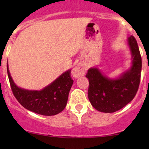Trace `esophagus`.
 <instances>
[{"label": "esophagus", "instance_id": "1", "mask_svg": "<svg viewBox=\"0 0 149 149\" xmlns=\"http://www.w3.org/2000/svg\"><path fill=\"white\" fill-rule=\"evenodd\" d=\"M86 71V67L83 63H79L76 65L73 69L72 74L75 78H79L80 76H83L85 75Z\"/></svg>", "mask_w": 149, "mask_h": 149}]
</instances>
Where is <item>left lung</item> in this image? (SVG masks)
Segmentation results:
<instances>
[{
  "mask_svg": "<svg viewBox=\"0 0 149 149\" xmlns=\"http://www.w3.org/2000/svg\"><path fill=\"white\" fill-rule=\"evenodd\" d=\"M127 45L132 55L130 68L118 78L110 79L97 68L88 70V97L97 110L111 113L124 107L132 101L137 93L141 80L142 67L141 54L137 41L133 36L127 38Z\"/></svg>",
  "mask_w": 149,
  "mask_h": 149,
  "instance_id": "1",
  "label": "left lung"
}]
</instances>
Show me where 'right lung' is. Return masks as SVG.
<instances>
[{
	"label": "right lung",
	"mask_w": 149,
	"mask_h": 149,
	"mask_svg": "<svg viewBox=\"0 0 149 149\" xmlns=\"http://www.w3.org/2000/svg\"><path fill=\"white\" fill-rule=\"evenodd\" d=\"M68 70L40 91L27 90L17 86L10 76L7 63V72L13 94L16 100L28 110L45 116L60 113L67 104L68 94L73 81Z\"/></svg>",
	"instance_id": "right-lung-1"
}]
</instances>
